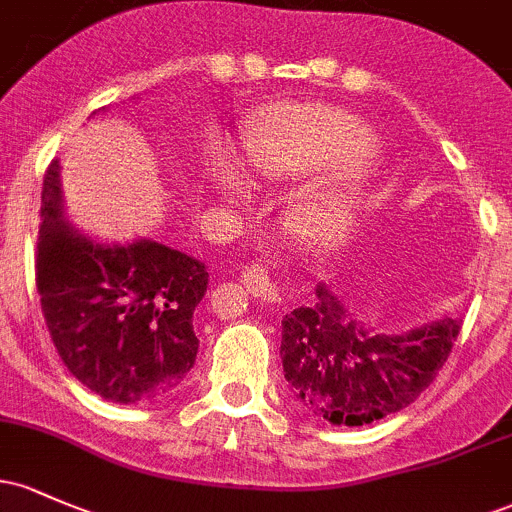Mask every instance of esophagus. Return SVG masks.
I'll return each mask as SVG.
<instances>
[{
	"label": "esophagus",
	"mask_w": 512,
	"mask_h": 512,
	"mask_svg": "<svg viewBox=\"0 0 512 512\" xmlns=\"http://www.w3.org/2000/svg\"><path fill=\"white\" fill-rule=\"evenodd\" d=\"M245 289L250 291L252 296L257 299H265V301H277V289H274L272 279H269L267 269L262 265H250L245 269V277H243Z\"/></svg>",
	"instance_id": "esophagus-1"
}]
</instances>
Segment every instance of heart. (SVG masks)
<instances>
[{"mask_svg": "<svg viewBox=\"0 0 512 512\" xmlns=\"http://www.w3.org/2000/svg\"><path fill=\"white\" fill-rule=\"evenodd\" d=\"M376 138L362 121L330 106H284L269 114L245 140V157L252 174L262 179L296 177L330 165H352L374 153ZM218 182L228 192L240 184L226 162H218ZM350 194L335 192L313 211L318 233H333L350 211Z\"/></svg>", "mask_w": 512, "mask_h": 512, "instance_id": "heart-1", "label": "heart"}]
</instances>
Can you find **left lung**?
<instances>
[{"mask_svg": "<svg viewBox=\"0 0 512 512\" xmlns=\"http://www.w3.org/2000/svg\"><path fill=\"white\" fill-rule=\"evenodd\" d=\"M316 296L284 316L279 352L294 396L333 425L359 428L411 406L462 330L459 318H442L408 333H381L352 316L325 284Z\"/></svg>", "mask_w": 512, "mask_h": 512, "instance_id": "1", "label": "left lung"}]
</instances>
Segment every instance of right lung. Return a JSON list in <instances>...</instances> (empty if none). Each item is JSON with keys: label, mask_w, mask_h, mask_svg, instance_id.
Segmentation results:
<instances>
[{"label": "right lung", "mask_w": 512, "mask_h": 512, "mask_svg": "<svg viewBox=\"0 0 512 512\" xmlns=\"http://www.w3.org/2000/svg\"><path fill=\"white\" fill-rule=\"evenodd\" d=\"M209 272L155 240L104 245L70 226L60 165L41 192L36 286L55 350L70 374L111 403H138L174 389L194 367V308Z\"/></svg>", "instance_id": "right-lung-1"}]
</instances>
